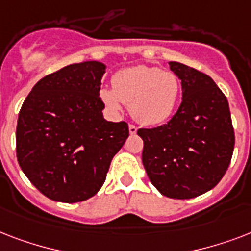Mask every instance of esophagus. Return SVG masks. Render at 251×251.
Wrapping results in <instances>:
<instances>
[{
  "mask_svg": "<svg viewBox=\"0 0 251 251\" xmlns=\"http://www.w3.org/2000/svg\"><path fill=\"white\" fill-rule=\"evenodd\" d=\"M138 129H137V126H134V125H129V133L131 134V135H134V134H137Z\"/></svg>",
  "mask_w": 251,
  "mask_h": 251,
  "instance_id": "1",
  "label": "esophagus"
}]
</instances>
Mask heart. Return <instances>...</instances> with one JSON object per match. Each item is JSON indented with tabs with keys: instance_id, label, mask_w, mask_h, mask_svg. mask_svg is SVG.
Returning <instances> with one entry per match:
<instances>
[{
	"instance_id": "heart-1",
	"label": "heart",
	"mask_w": 251,
	"mask_h": 251,
	"mask_svg": "<svg viewBox=\"0 0 251 251\" xmlns=\"http://www.w3.org/2000/svg\"><path fill=\"white\" fill-rule=\"evenodd\" d=\"M113 87H101L99 98L113 113L129 105L130 114L145 126H156L171 117L181 95V80L171 72L156 66L137 65L118 70Z\"/></svg>"
}]
</instances>
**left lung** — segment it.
<instances>
[{"mask_svg": "<svg viewBox=\"0 0 251 251\" xmlns=\"http://www.w3.org/2000/svg\"><path fill=\"white\" fill-rule=\"evenodd\" d=\"M182 86L173 117L155 129H139L142 161L150 181L173 199L195 198L218 185L229 167L234 131L229 104L212 78L171 61Z\"/></svg>", "mask_w": 251, "mask_h": 251, "instance_id": "8db88e82", "label": "left lung"}]
</instances>
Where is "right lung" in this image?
Returning <instances> with one entry per match:
<instances>
[{"label": "right lung", "instance_id": "1", "mask_svg": "<svg viewBox=\"0 0 251 251\" xmlns=\"http://www.w3.org/2000/svg\"><path fill=\"white\" fill-rule=\"evenodd\" d=\"M106 66L99 61L68 65L37 82L17 125L19 167L52 201L82 202L105 181L129 126L106 121L99 98Z\"/></svg>", "mask_w": 251, "mask_h": 251}]
</instances>
